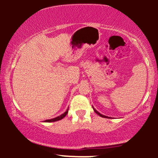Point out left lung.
<instances>
[{
    "label": "left lung",
    "mask_w": 158,
    "mask_h": 158,
    "mask_svg": "<svg viewBox=\"0 0 158 158\" xmlns=\"http://www.w3.org/2000/svg\"><path fill=\"white\" fill-rule=\"evenodd\" d=\"M92 108H93V107H92ZM93 109H94V111H95V113H96V114H98V115H99V116H101V117H102V118H108V117H107V116H106V115H103V114H100V113H99V112H98V111H97V110H95V109H94V108H93Z\"/></svg>",
    "instance_id": "1"
}]
</instances>
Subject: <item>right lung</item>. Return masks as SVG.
Returning a JSON list of instances; mask_svg holds the SVG:
<instances>
[{
	"label": "right lung",
	"instance_id": "add662e5",
	"mask_svg": "<svg viewBox=\"0 0 158 158\" xmlns=\"http://www.w3.org/2000/svg\"><path fill=\"white\" fill-rule=\"evenodd\" d=\"M68 111H69V109H68L67 110H66V111H65L64 113H63V114H61V115L58 116V117L55 118H52V119H49V120H46L45 122H56V121H59V120H61V119H63V118L65 117V116L68 113Z\"/></svg>",
	"mask_w": 158,
	"mask_h": 158
}]
</instances>
